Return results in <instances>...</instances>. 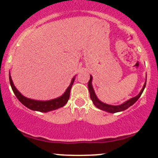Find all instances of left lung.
Listing matches in <instances>:
<instances>
[{
    "label": "left lung",
    "instance_id": "obj_1",
    "mask_svg": "<svg viewBox=\"0 0 158 158\" xmlns=\"http://www.w3.org/2000/svg\"><path fill=\"white\" fill-rule=\"evenodd\" d=\"M92 76H90V79H89L88 82V88L89 91V94H90L91 99H92V101L93 102L94 105H95L97 108H98L99 109L103 110V111H108V112H110V113H115V112H118V111H124V110L127 109L128 108L130 107L131 106H132V105H133L134 103H135V102H137V100L140 98V96H141V94H142L143 91H144V89L145 88V85H146V83H145L144 85V86H143V89H141V92H140L137 96L131 98V99H129L128 101L125 102V103L120 105V106H111V105L105 104V103L102 102L101 101H99V100L98 99V98H97L96 95H95V92H94L93 88H92Z\"/></svg>",
    "mask_w": 158,
    "mask_h": 158
}]
</instances>
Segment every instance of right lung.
<instances>
[{"mask_svg":"<svg viewBox=\"0 0 158 158\" xmlns=\"http://www.w3.org/2000/svg\"><path fill=\"white\" fill-rule=\"evenodd\" d=\"M9 79H10V86L12 88L13 92L15 94V95L18 98L19 101L22 104L24 105L26 107H27L28 109L33 110V111H41V112H47V111H52V110L57 109L59 108H61L63 106H64L68 102V100H69L70 90H71L72 85H73L75 80L74 78H73L71 82V84H70L69 86L68 87V89H66L65 93L62 96L55 98V99L49 100V101H36V100L30 99V98H26L23 95H21L20 93V92L15 88V86L13 84L10 76H9Z\"/></svg>","mask_w":158,"mask_h":158,"instance_id":"obj_1","label":"right lung"}]
</instances>
